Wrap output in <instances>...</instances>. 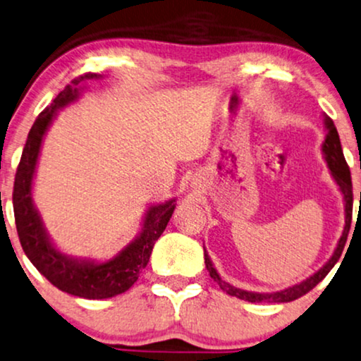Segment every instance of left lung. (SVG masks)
Segmentation results:
<instances>
[{"instance_id": "1", "label": "left lung", "mask_w": 361, "mask_h": 361, "mask_svg": "<svg viewBox=\"0 0 361 361\" xmlns=\"http://www.w3.org/2000/svg\"><path fill=\"white\" fill-rule=\"evenodd\" d=\"M323 125H325L326 135H325V140H323V143H322V153H323V158H325V161H326L328 170H330L331 178L335 180V183H336V186H338L341 196H343V207H345V226H343V231H341L338 243H336V248L333 250V255L328 258V262L323 264L320 270L314 271L312 276L307 278V280L295 283V285L288 286V288L262 293V291H248V290L236 288V286L230 285V283L223 280V278L220 276V273H218L216 268H214V264L212 262V258H209L208 252L204 250V264H207V270L209 273V276H212L213 280L220 285V288L223 291H226L228 295L236 296V298L245 300V302H250V303H288V302H293V300L300 298V296L307 295L310 290H313L314 286H317L318 283H320L323 278L328 275V273H330L331 268L335 267L336 262L340 259L341 252H343L345 243H346V236H348V231H350L351 212H353V191H351L350 168L345 161L338 131H336V126H335V123H333L331 118L326 116L325 113H323Z\"/></svg>"}]
</instances>
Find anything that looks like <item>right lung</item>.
Here are the masks:
<instances>
[{"mask_svg":"<svg viewBox=\"0 0 361 361\" xmlns=\"http://www.w3.org/2000/svg\"><path fill=\"white\" fill-rule=\"evenodd\" d=\"M99 78H103V75L94 73L76 78L53 99L51 106L36 118L23 149L13 190L16 230L26 257L35 264L36 270L58 290L88 300L111 298L125 293L135 285L141 270L149 262L154 241L165 231L176 208V198L148 204L138 235L115 257L108 259L73 257L59 250L49 236L33 200V185L41 147L49 126L58 116V111L78 102L86 90L83 83Z\"/></svg>","mask_w":361,"mask_h":361,"instance_id":"1","label":"right lung"}]
</instances>
